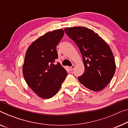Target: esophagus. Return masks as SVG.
I'll return each mask as SVG.
<instances>
[{
    "mask_svg": "<svg viewBox=\"0 0 128 128\" xmlns=\"http://www.w3.org/2000/svg\"><path fill=\"white\" fill-rule=\"evenodd\" d=\"M75 65H72L71 66H70V70H74V68H75Z\"/></svg>",
    "mask_w": 128,
    "mask_h": 128,
    "instance_id": "34e87169",
    "label": "esophagus"
}]
</instances>
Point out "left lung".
<instances>
[{
    "mask_svg": "<svg viewBox=\"0 0 128 128\" xmlns=\"http://www.w3.org/2000/svg\"><path fill=\"white\" fill-rule=\"evenodd\" d=\"M65 32L79 48L84 72L78 77L86 88L99 91L110 82L116 72V62L108 44L93 30L84 27L64 28Z\"/></svg>",
    "mask_w": 128,
    "mask_h": 128,
    "instance_id": "obj_1",
    "label": "left lung"
}]
</instances>
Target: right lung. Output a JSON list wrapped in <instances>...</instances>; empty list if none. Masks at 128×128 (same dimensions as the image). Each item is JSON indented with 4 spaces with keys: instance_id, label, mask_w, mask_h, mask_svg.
<instances>
[{
    "instance_id": "add662e5",
    "label": "right lung",
    "mask_w": 128,
    "mask_h": 128,
    "mask_svg": "<svg viewBox=\"0 0 128 128\" xmlns=\"http://www.w3.org/2000/svg\"><path fill=\"white\" fill-rule=\"evenodd\" d=\"M64 32L58 29L49 32L33 41L24 57L22 71L28 85L38 96L49 99L57 94L67 72L59 62L56 46Z\"/></svg>"
}]
</instances>
